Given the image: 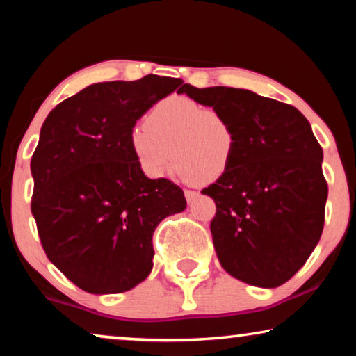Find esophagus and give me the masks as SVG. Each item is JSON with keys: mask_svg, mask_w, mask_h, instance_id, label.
<instances>
[{"mask_svg": "<svg viewBox=\"0 0 356 356\" xmlns=\"http://www.w3.org/2000/svg\"><path fill=\"white\" fill-rule=\"evenodd\" d=\"M197 193L196 191H191V189H184V197H186L188 202H193L194 199H196Z\"/></svg>", "mask_w": 356, "mask_h": 356, "instance_id": "34e87169", "label": "esophagus"}]
</instances>
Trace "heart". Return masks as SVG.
<instances>
[{
    "instance_id": "1",
    "label": "heart",
    "mask_w": 356,
    "mask_h": 356,
    "mask_svg": "<svg viewBox=\"0 0 356 356\" xmlns=\"http://www.w3.org/2000/svg\"><path fill=\"white\" fill-rule=\"evenodd\" d=\"M145 123L133 129L131 145L150 177H163L177 162L186 181L211 183L230 168L235 131L218 111L186 97H170L154 106Z\"/></svg>"
}]
</instances>
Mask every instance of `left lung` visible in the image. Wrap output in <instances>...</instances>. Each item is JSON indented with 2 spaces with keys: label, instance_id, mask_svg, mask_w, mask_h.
Returning a JSON list of instances; mask_svg holds the SVG:
<instances>
[{
  "label": "left lung",
  "instance_id": "8db88e82",
  "mask_svg": "<svg viewBox=\"0 0 356 356\" xmlns=\"http://www.w3.org/2000/svg\"><path fill=\"white\" fill-rule=\"evenodd\" d=\"M181 94L212 106L235 131L230 168L201 191L217 206L211 232L218 261L245 284H285L324 228L323 147L308 120L295 106L246 89L184 84Z\"/></svg>",
  "mask_w": 356,
  "mask_h": 356
}]
</instances>
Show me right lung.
I'll return each instance as SVG.
<instances>
[{
	"instance_id": "1",
	"label": "right lung",
	"mask_w": 356,
	"mask_h": 356,
	"mask_svg": "<svg viewBox=\"0 0 356 356\" xmlns=\"http://www.w3.org/2000/svg\"><path fill=\"white\" fill-rule=\"evenodd\" d=\"M181 79L144 76L92 84L50 111L31 160L32 216L45 254L94 295L123 293L147 279L152 235L186 209L183 189L144 175L131 133Z\"/></svg>"
}]
</instances>
